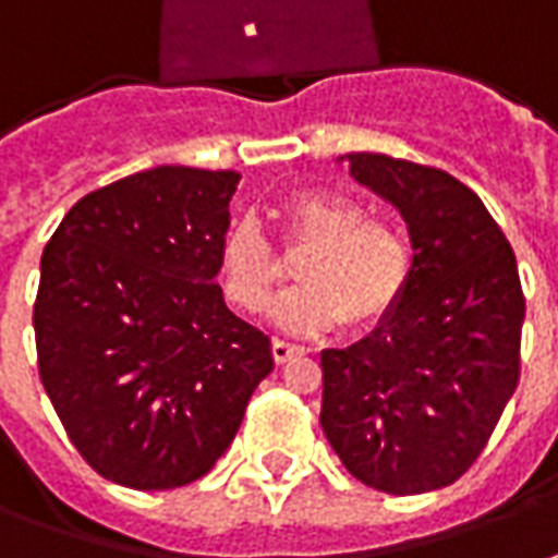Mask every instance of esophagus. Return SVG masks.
I'll return each instance as SVG.
<instances>
[{
    "instance_id": "1",
    "label": "esophagus",
    "mask_w": 558,
    "mask_h": 558,
    "mask_svg": "<svg viewBox=\"0 0 558 558\" xmlns=\"http://www.w3.org/2000/svg\"><path fill=\"white\" fill-rule=\"evenodd\" d=\"M271 353H275V362L283 365V362H290L292 356H302V353H305V347L290 344V341H280V338H275V341H271Z\"/></svg>"
}]
</instances>
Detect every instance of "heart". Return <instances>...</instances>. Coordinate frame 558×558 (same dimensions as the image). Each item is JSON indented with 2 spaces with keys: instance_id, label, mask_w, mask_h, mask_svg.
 <instances>
[{
  "instance_id": "heart-1",
  "label": "heart",
  "mask_w": 558,
  "mask_h": 558,
  "mask_svg": "<svg viewBox=\"0 0 558 558\" xmlns=\"http://www.w3.org/2000/svg\"><path fill=\"white\" fill-rule=\"evenodd\" d=\"M287 239L307 244L295 263V290L283 292L268 317L295 335L329 332L341 323L356 329L389 317L411 287L414 251L399 226L365 220L360 202L338 193H299L283 208ZM226 299L241 311H259L280 278L263 229L239 220L217 251Z\"/></svg>"
}]
</instances>
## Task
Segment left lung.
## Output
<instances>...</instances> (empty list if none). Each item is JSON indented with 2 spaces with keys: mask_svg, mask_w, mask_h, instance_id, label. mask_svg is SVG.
Instances as JSON below:
<instances>
[{
  "mask_svg": "<svg viewBox=\"0 0 558 558\" xmlns=\"http://www.w3.org/2000/svg\"><path fill=\"white\" fill-rule=\"evenodd\" d=\"M341 159L399 208L414 275L374 332L319 353V426L356 481L420 496L471 469L517 389L525 317L517 256L453 174L387 154Z\"/></svg>",
  "mask_w": 558,
  "mask_h": 558,
  "instance_id": "1",
  "label": "left lung"
}]
</instances>
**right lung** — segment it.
I'll return each instance as SVG.
<instances>
[{
	"mask_svg": "<svg viewBox=\"0 0 558 558\" xmlns=\"http://www.w3.org/2000/svg\"><path fill=\"white\" fill-rule=\"evenodd\" d=\"M239 171L157 166L75 202L41 253L38 374L105 481L174 489L229 450L271 338L226 307L217 251Z\"/></svg>",
	"mask_w": 558,
	"mask_h": 558,
	"instance_id": "add662e5",
	"label": "right lung"
}]
</instances>
